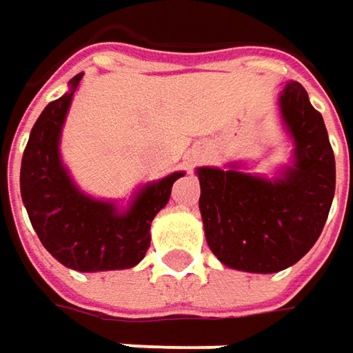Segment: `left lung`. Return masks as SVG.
<instances>
[{"label":"left lung","mask_w":353,"mask_h":353,"mask_svg":"<svg viewBox=\"0 0 353 353\" xmlns=\"http://www.w3.org/2000/svg\"><path fill=\"white\" fill-rule=\"evenodd\" d=\"M279 111L293 139V163L279 176L198 168L210 250L230 269L279 272L317 242L336 194V159L321 112L299 82L285 84Z\"/></svg>","instance_id":"1"}]
</instances>
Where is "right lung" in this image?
Returning <instances> with one entry per match:
<instances>
[{"instance_id":"1","label":"right lung","mask_w":353,"mask_h":353,"mask_svg":"<svg viewBox=\"0 0 353 353\" xmlns=\"http://www.w3.org/2000/svg\"><path fill=\"white\" fill-rule=\"evenodd\" d=\"M82 74L68 92L52 101L32 127L19 170L21 200L40 242L68 269L81 272L135 267L151 242V220L165 208L172 185L183 172L149 181L127 210L86 196L60 157V133Z\"/></svg>"}]
</instances>
